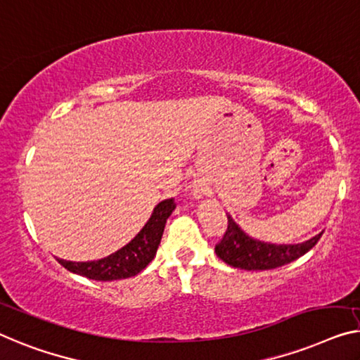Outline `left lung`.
Wrapping results in <instances>:
<instances>
[{"instance_id": "8db88e82", "label": "left lung", "mask_w": 360, "mask_h": 360, "mask_svg": "<svg viewBox=\"0 0 360 360\" xmlns=\"http://www.w3.org/2000/svg\"><path fill=\"white\" fill-rule=\"evenodd\" d=\"M321 234L323 231L302 244L262 243L245 234L228 214V229L214 245V252L224 264L240 270H273L307 254L319 243Z\"/></svg>"}]
</instances>
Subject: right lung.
Masks as SVG:
<instances>
[{
    "instance_id": "right-lung-1",
    "label": "right lung",
    "mask_w": 360,
    "mask_h": 360,
    "mask_svg": "<svg viewBox=\"0 0 360 360\" xmlns=\"http://www.w3.org/2000/svg\"><path fill=\"white\" fill-rule=\"evenodd\" d=\"M174 208V198H166V200L160 202L153 208L152 217L146 223V226L141 229V233L124 248L105 257V259L92 262H69L58 259V262L66 270L95 281L124 280V278L136 276L153 260L160 240H162L166 219L169 218Z\"/></svg>"
}]
</instances>
